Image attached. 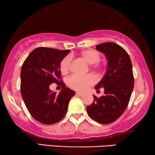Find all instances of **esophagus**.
I'll return each mask as SVG.
<instances>
[{
  "instance_id": "1",
  "label": "esophagus",
  "mask_w": 155,
  "mask_h": 155,
  "mask_svg": "<svg viewBox=\"0 0 155 155\" xmlns=\"http://www.w3.org/2000/svg\"><path fill=\"white\" fill-rule=\"evenodd\" d=\"M76 95L79 97H82L84 95V94H82V93H80V92H76Z\"/></svg>"
}]
</instances>
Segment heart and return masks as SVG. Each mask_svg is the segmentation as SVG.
I'll use <instances>...</instances> for the list:
<instances>
[{
	"label": "heart",
	"mask_w": 155,
	"mask_h": 155,
	"mask_svg": "<svg viewBox=\"0 0 155 155\" xmlns=\"http://www.w3.org/2000/svg\"><path fill=\"white\" fill-rule=\"evenodd\" d=\"M79 56L84 59L87 63L92 65V68L99 71L100 70V65L99 61L101 59V55L99 51L93 48H87L82 51ZM72 58L67 56L61 60L60 63V71L63 74H66L69 72L71 67ZM95 82L94 76L87 75L85 76H80L74 75L70 77L67 80V84L70 87L77 91L85 90L89 86L92 85Z\"/></svg>",
	"instance_id": "1"
}]
</instances>
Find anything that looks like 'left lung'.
Wrapping results in <instances>:
<instances>
[{
    "mask_svg": "<svg viewBox=\"0 0 155 155\" xmlns=\"http://www.w3.org/2000/svg\"><path fill=\"white\" fill-rule=\"evenodd\" d=\"M107 60V71L95 90L104 89L100 98L93 95L94 101L87 107L88 115L95 121L109 124L118 119L128 107L133 87L134 78L130 56L121 46L113 42L96 46Z\"/></svg>",
    "mask_w": 155,
    "mask_h": 155,
    "instance_id": "1",
    "label": "left lung"
}]
</instances>
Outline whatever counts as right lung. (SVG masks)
<instances>
[{"label": "right lung", "instance_id": "right-lung-1", "mask_svg": "<svg viewBox=\"0 0 155 155\" xmlns=\"http://www.w3.org/2000/svg\"><path fill=\"white\" fill-rule=\"evenodd\" d=\"M70 50L39 47L27 56L20 73V90L23 101L31 116L41 124L60 121L67 112L75 91L65 87L61 79L60 63ZM54 82L61 86L58 95L49 89Z\"/></svg>", "mask_w": 155, "mask_h": 155}]
</instances>
